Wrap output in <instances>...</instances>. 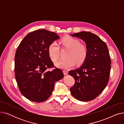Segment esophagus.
<instances>
[{
    "mask_svg": "<svg viewBox=\"0 0 124 124\" xmlns=\"http://www.w3.org/2000/svg\"><path fill=\"white\" fill-rule=\"evenodd\" d=\"M63 73H64V74L65 75H67L68 74V72L67 71H66V70H64L63 71Z\"/></svg>",
    "mask_w": 124,
    "mask_h": 124,
    "instance_id": "obj_1",
    "label": "esophagus"
}]
</instances>
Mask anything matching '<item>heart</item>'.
Wrapping results in <instances>:
<instances>
[{
  "label": "heart",
  "instance_id": "b5f03b06",
  "mask_svg": "<svg viewBox=\"0 0 124 124\" xmlns=\"http://www.w3.org/2000/svg\"><path fill=\"white\" fill-rule=\"evenodd\" d=\"M62 44L66 47L70 49L67 55V59L61 60L56 64V66L62 69L68 70L75 65L82 64L85 61L88 50L85 45L80 44V41L77 39L67 36L61 40ZM48 54L51 59L57 61L59 59V48L56 42L52 43L48 47Z\"/></svg>",
  "mask_w": 124,
  "mask_h": 124
}]
</instances>
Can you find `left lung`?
<instances>
[{
  "label": "left lung",
  "mask_w": 124,
  "mask_h": 124,
  "mask_svg": "<svg viewBox=\"0 0 124 124\" xmlns=\"http://www.w3.org/2000/svg\"><path fill=\"white\" fill-rule=\"evenodd\" d=\"M70 35L85 42L88 50L87 58L82 65L69 72L75 81L70 88L71 93L82 101H92L100 94L109 80L111 60L107 45L90 32L81 31Z\"/></svg>",
  "instance_id": "1"
}]
</instances>
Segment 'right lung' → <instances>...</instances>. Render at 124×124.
<instances>
[{
  "mask_svg": "<svg viewBox=\"0 0 124 124\" xmlns=\"http://www.w3.org/2000/svg\"><path fill=\"white\" fill-rule=\"evenodd\" d=\"M55 32L38 30L26 36L16 50L15 58L16 79L22 94L37 102L47 100L55 83L63 78L62 71L55 67L48 54L49 46L59 39Z\"/></svg>",
  "mask_w": 124,
  "mask_h": 124,
  "instance_id": "add662e5",
  "label": "right lung"
}]
</instances>
